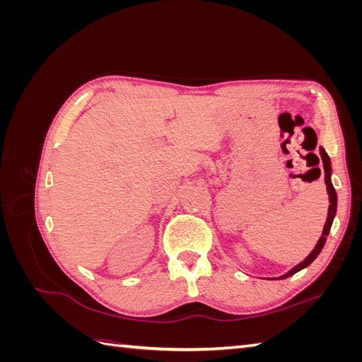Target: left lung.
Instances as JSON below:
<instances>
[{"instance_id": "obj_1", "label": "left lung", "mask_w": 362, "mask_h": 362, "mask_svg": "<svg viewBox=\"0 0 362 362\" xmlns=\"http://www.w3.org/2000/svg\"><path fill=\"white\" fill-rule=\"evenodd\" d=\"M320 156H322V160H323V168H325V182H326V189H327V194H329V211H327V218H326V223H325V228H323V233H322V237L319 242H317L315 247L313 249L311 254L306 257L300 264H298L296 267H293L290 272H287L286 275H282L279 279H284V278H288L291 275H294L296 272L302 270L303 267L310 266L311 262L317 258V255L320 254V250L323 249L325 243H326V237L329 235V231H331V226H332V222H334V217H335V213H337V193H335V189L334 185L331 182V160L329 157H327L326 151L323 148H320Z\"/></svg>"}]
</instances>
